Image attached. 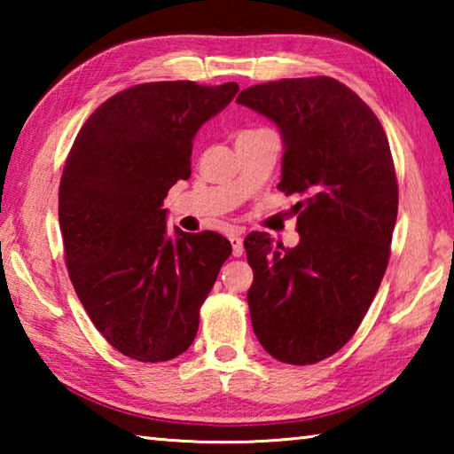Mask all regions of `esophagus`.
<instances>
[{
  "mask_svg": "<svg viewBox=\"0 0 454 454\" xmlns=\"http://www.w3.org/2000/svg\"><path fill=\"white\" fill-rule=\"evenodd\" d=\"M230 244H232V256L240 258V256L244 254V242H242V238L238 236V234L230 236Z\"/></svg>",
  "mask_w": 454,
  "mask_h": 454,
  "instance_id": "34e87169",
  "label": "esophagus"
}]
</instances>
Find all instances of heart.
Wrapping results in <instances>:
<instances>
[{
  "label": "heart",
  "mask_w": 454,
  "mask_h": 454,
  "mask_svg": "<svg viewBox=\"0 0 454 454\" xmlns=\"http://www.w3.org/2000/svg\"><path fill=\"white\" fill-rule=\"evenodd\" d=\"M262 129H264V128H258V129H244L242 134H254V132H262Z\"/></svg>",
  "instance_id": "b5f03b06"
}]
</instances>
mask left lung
Returning <instances> with one entry per match:
<instances>
[{
  "label": "left lung",
  "instance_id": "1",
  "mask_svg": "<svg viewBox=\"0 0 454 454\" xmlns=\"http://www.w3.org/2000/svg\"><path fill=\"white\" fill-rule=\"evenodd\" d=\"M236 102L280 128L278 190L302 196L294 248L264 232L244 238L254 270L252 328L280 363H320L356 333L387 272L398 212L387 134L371 107L328 75L258 83Z\"/></svg>",
  "mask_w": 454,
  "mask_h": 454
}]
</instances>
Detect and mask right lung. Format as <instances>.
Instances as JSON below:
<instances>
[{
	"label": "right lung",
	"instance_id": "add662e5",
	"mask_svg": "<svg viewBox=\"0 0 454 454\" xmlns=\"http://www.w3.org/2000/svg\"><path fill=\"white\" fill-rule=\"evenodd\" d=\"M236 91V82L121 90L86 120L66 158L59 228L70 280L106 340L140 363L188 350L200 306L232 254L218 232H170L162 206L190 178L200 126Z\"/></svg>",
	"mask_w": 454,
	"mask_h": 454
}]
</instances>
